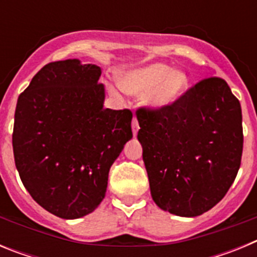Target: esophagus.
Wrapping results in <instances>:
<instances>
[{
	"mask_svg": "<svg viewBox=\"0 0 257 257\" xmlns=\"http://www.w3.org/2000/svg\"><path fill=\"white\" fill-rule=\"evenodd\" d=\"M131 126H133V133H134V135H136V134H138V131H139V122H138V118L136 117H134L133 118V123H131Z\"/></svg>",
	"mask_w": 257,
	"mask_h": 257,
	"instance_id": "1",
	"label": "esophagus"
}]
</instances>
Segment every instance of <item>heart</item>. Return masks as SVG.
I'll use <instances>...</instances> for the list:
<instances>
[{
	"label": "heart",
	"mask_w": 257,
	"mask_h": 257,
	"mask_svg": "<svg viewBox=\"0 0 257 257\" xmlns=\"http://www.w3.org/2000/svg\"><path fill=\"white\" fill-rule=\"evenodd\" d=\"M124 91L133 95H144L145 104L152 109H163L174 105L188 91L189 78L183 70H172L163 63H154L134 69L119 77ZM110 91L119 96L117 88Z\"/></svg>",
	"instance_id": "1"
}]
</instances>
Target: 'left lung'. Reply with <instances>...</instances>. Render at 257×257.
Listing matches in <instances>:
<instances>
[{
  "label": "left lung",
  "instance_id": "obj_1",
  "mask_svg": "<svg viewBox=\"0 0 257 257\" xmlns=\"http://www.w3.org/2000/svg\"><path fill=\"white\" fill-rule=\"evenodd\" d=\"M156 205L194 217L217 205L234 181L243 151L242 109L222 78L202 79L163 109L136 110Z\"/></svg>",
  "mask_w": 257,
  "mask_h": 257
}]
</instances>
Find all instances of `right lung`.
Masks as SVG:
<instances>
[{
    "mask_svg": "<svg viewBox=\"0 0 257 257\" xmlns=\"http://www.w3.org/2000/svg\"><path fill=\"white\" fill-rule=\"evenodd\" d=\"M100 74V67L78 59L54 61L18 99L15 166L32 198L61 219L100 205L109 169L133 138L131 110L104 108Z\"/></svg>",
    "mask_w": 257,
    "mask_h": 257,
    "instance_id": "add662e5",
    "label": "right lung"
}]
</instances>
